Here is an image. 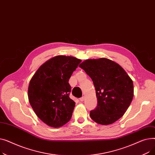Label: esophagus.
Masks as SVG:
<instances>
[{"label":"esophagus","mask_w":155,"mask_h":155,"mask_svg":"<svg viewBox=\"0 0 155 155\" xmlns=\"http://www.w3.org/2000/svg\"><path fill=\"white\" fill-rule=\"evenodd\" d=\"M85 96H82V97H81V98L80 99V101L81 102H83V101L85 100Z\"/></svg>","instance_id":"obj_1"}]
</instances>
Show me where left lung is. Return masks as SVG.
Masks as SVG:
<instances>
[{
    "instance_id": "1",
    "label": "left lung",
    "mask_w": 155,
    "mask_h": 155,
    "mask_svg": "<svg viewBox=\"0 0 155 155\" xmlns=\"http://www.w3.org/2000/svg\"><path fill=\"white\" fill-rule=\"evenodd\" d=\"M79 67L92 78L95 88L97 106L91 111V119L102 125L115 123L132 102L133 80L118 63L107 58L86 60Z\"/></svg>"
}]
</instances>
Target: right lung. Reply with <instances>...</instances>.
I'll return each instance as SVG.
<instances>
[{"instance_id": "1", "label": "right lung", "mask_w": 155, "mask_h": 155, "mask_svg": "<svg viewBox=\"0 0 155 155\" xmlns=\"http://www.w3.org/2000/svg\"><path fill=\"white\" fill-rule=\"evenodd\" d=\"M82 61L73 56L58 55L46 61L31 78L28 99L36 116L53 127L70 120L75 103L69 97V79Z\"/></svg>"}]
</instances>
